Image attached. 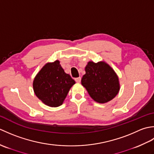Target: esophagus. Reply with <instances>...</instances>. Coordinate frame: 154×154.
I'll list each match as a JSON object with an SVG mask.
<instances>
[{
    "mask_svg": "<svg viewBox=\"0 0 154 154\" xmlns=\"http://www.w3.org/2000/svg\"><path fill=\"white\" fill-rule=\"evenodd\" d=\"M75 81H76L77 83H80L81 81V78L79 77H77V78H75Z\"/></svg>",
    "mask_w": 154,
    "mask_h": 154,
    "instance_id": "1",
    "label": "esophagus"
}]
</instances>
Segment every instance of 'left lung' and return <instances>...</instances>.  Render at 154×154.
<instances>
[{"label": "left lung", "mask_w": 154, "mask_h": 154, "mask_svg": "<svg viewBox=\"0 0 154 154\" xmlns=\"http://www.w3.org/2000/svg\"><path fill=\"white\" fill-rule=\"evenodd\" d=\"M85 72L81 79V84L94 101L106 103L119 93V77L109 64L104 61H89Z\"/></svg>", "instance_id": "obj_1"}]
</instances>
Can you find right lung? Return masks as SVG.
<instances>
[{"label":"right lung","instance_id":"right-lung-1","mask_svg":"<svg viewBox=\"0 0 154 154\" xmlns=\"http://www.w3.org/2000/svg\"><path fill=\"white\" fill-rule=\"evenodd\" d=\"M75 81L56 60L48 63L35 77L33 88L35 94L45 105L57 107L63 104Z\"/></svg>","mask_w":154,"mask_h":154}]
</instances>
